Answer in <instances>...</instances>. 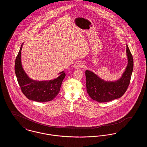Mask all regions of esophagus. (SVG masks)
Returning a JSON list of instances; mask_svg holds the SVG:
<instances>
[{"mask_svg": "<svg viewBox=\"0 0 147 147\" xmlns=\"http://www.w3.org/2000/svg\"><path fill=\"white\" fill-rule=\"evenodd\" d=\"M84 64L82 62H78V63H76V64H74V67L76 69H81L83 67H84Z\"/></svg>", "mask_w": 147, "mask_h": 147, "instance_id": "34e87169", "label": "esophagus"}]
</instances>
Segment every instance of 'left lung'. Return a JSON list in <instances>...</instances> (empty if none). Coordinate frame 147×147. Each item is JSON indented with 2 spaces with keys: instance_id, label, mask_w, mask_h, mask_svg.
<instances>
[{
  "instance_id": "1",
  "label": "left lung",
  "mask_w": 147,
  "mask_h": 147,
  "mask_svg": "<svg viewBox=\"0 0 147 147\" xmlns=\"http://www.w3.org/2000/svg\"><path fill=\"white\" fill-rule=\"evenodd\" d=\"M128 64L122 77L115 82H106L90 70L85 71L86 91L89 96L98 102H109L121 98L130 83L133 69V59L126 46Z\"/></svg>"
}]
</instances>
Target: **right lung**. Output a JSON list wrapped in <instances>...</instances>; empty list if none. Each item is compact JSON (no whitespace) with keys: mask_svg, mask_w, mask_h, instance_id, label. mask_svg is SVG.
Segmentation results:
<instances>
[{"mask_svg":"<svg viewBox=\"0 0 147 147\" xmlns=\"http://www.w3.org/2000/svg\"><path fill=\"white\" fill-rule=\"evenodd\" d=\"M22 44L15 62V72L21 91L29 100L45 102L52 100L59 93L63 79L64 71L59 73V76L49 81H36L31 79L22 68L21 61Z\"/></svg>","mask_w":147,"mask_h":147,"instance_id":"1","label":"right lung"}]
</instances>
